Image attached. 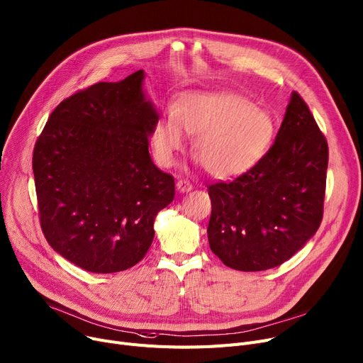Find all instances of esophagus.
I'll use <instances>...</instances> for the list:
<instances>
[{"label": "esophagus", "mask_w": 363, "mask_h": 363, "mask_svg": "<svg viewBox=\"0 0 363 363\" xmlns=\"http://www.w3.org/2000/svg\"><path fill=\"white\" fill-rule=\"evenodd\" d=\"M177 189L179 192H189L192 189V185L188 181H185V179H181V181L177 182Z\"/></svg>", "instance_id": "esophagus-1"}]
</instances>
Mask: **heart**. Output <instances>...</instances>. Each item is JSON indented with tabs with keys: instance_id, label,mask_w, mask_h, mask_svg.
Returning a JSON list of instances; mask_svg holds the SVG:
<instances>
[{
	"instance_id": "obj_1",
	"label": "heart",
	"mask_w": 363,
	"mask_h": 363,
	"mask_svg": "<svg viewBox=\"0 0 363 363\" xmlns=\"http://www.w3.org/2000/svg\"><path fill=\"white\" fill-rule=\"evenodd\" d=\"M185 130L207 172L219 179L242 177L267 153L274 121L269 111L229 90L182 93L155 124L150 135L155 160L172 166L185 146Z\"/></svg>"
}]
</instances>
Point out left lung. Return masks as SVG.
I'll use <instances>...</instances> for the list:
<instances>
[{"instance_id": "1", "label": "left lung", "mask_w": 363, "mask_h": 363, "mask_svg": "<svg viewBox=\"0 0 363 363\" xmlns=\"http://www.w3.org/2000/svg\"><path fill=\"white\" fill-rule=\"evenodd\" d=\"M327 164V140L292 91L272 149L245 175L208 186L211 251L239 272L294 257L321 225Z\"/></svg>"}]
</instances>
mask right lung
<instances>
[{
  "label": "right lung",
  "instance_id": "add662e5",
  "mask_svg": "<svg viewBox=\"0 0 363 363\" xmlns=\"http://www.w3.org/2000/svg\"><path fill=\"white\" fill-rule=\"evenodd\" d=\"M144 71L62 101L39 135L33 175L40 226L54 251L91 273L124 272L149 251L175 181L149 153L159 121Z\"/></svg>",
  "mask_w": 363,
  "mask_h": 363
}]
</instances>
